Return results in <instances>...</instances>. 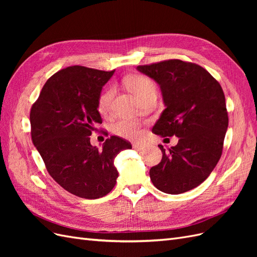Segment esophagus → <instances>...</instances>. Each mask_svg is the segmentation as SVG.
I'll return each instance as SVG.
<instances>
[{
	"label": "esophagus",
	"instance_id": "1",
	"mask_svg": "<svg viewBox=\"0 0 257 257\" xmlns=\"http://www.w3.org/2000/svg\"><path fill=\"white\" fill-rule=\"evenodd\" d=\"M133 148L137 151H143V150H145L146 146L142 145V144H135V145H133Z\"/></svg>",
	"mask_w": 257,
	"mask_h": 257
}]
</instances>
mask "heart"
Masks as SVG:
<instances>
[{"instance_id":"heart-1","label":"heart","mask_w":257,"mask_h":257,"mask_svg":"<svg viewBox=\"0 0 257 257\" xmlns=\"http://www.w3.org/2000/svg\"><path fill=\"white\" fill-rule=\"evenodd\" d=\"M127 87L137 98L142 97L148 92L155 91L153 81L148 77L142 75L133 76L131 79H128ZM113 93V88H107L100 93L98 97V110L102 113L107 112V110L109 109ZM113 131L116 135L128 139H138L142 137L143 134L141 124L132 120H121L116 122L113 126Z\"/></svg>"}]
</instances>
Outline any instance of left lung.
Masks as SVG:
<instances>
[{"label": "left lung", "instance_id": "left-lung-1", "mask_svg": "<svg viewBox=\"0 0 257 257\" xmlns=\"http://www.w3.org/2000/svg\"><path fill=\"white\" fill-rule=\"evenodd\" d=\"M137 69L160 85L166 108L152 132L162 137L177 136L179 142L151 167L155 188L167 194H181L196 188L219 162L228 114L221 84L198 64L178 59Z\"/></svg>", "mask_w": 257, "mask_h": 257}]
</instances>
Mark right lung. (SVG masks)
Listing matches in <instances>:
<instances>
[{"instance_id": "1", "label": "right lung", "mask_w": 257, "mask_h": 257, "mask_svg": "<svg viewBox=\"0 0 257 257\" xmlns=\"http://www.w3.org/2000/svg\"><path fill=\"white\" fill-rule=\"evenodd\" d=\"M113 73L79 65L61 69L46 81L31 108V136L47 172L64 190L85 199L113 189L119 176L114 158L132 149L119 136L107 138L100 150L90 143L102 124L98 97Z\"/></svg>"}]
</instances>
